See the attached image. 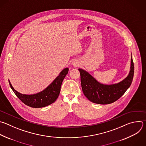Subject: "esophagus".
<instances>
[{
    "mask_svg": "<svg viewBox=\"0 0 146 146\" xmlns=\"http://www.w3.org/2000/svg\"><path fill=\"white\" fill-rule=\"evenodd\" d=\"M73 65H74V66H77V63H76V62L73 63Z\"/></svg>",
    "mask_w": 146,
    "mask_h": 146,
    "instance_id": "1",
    "label": "esophagus"
}]
</instances>
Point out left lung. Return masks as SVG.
I'll list each match as a JSON object with an SVG mask.
<instances>
[{
  "instance_id": "8db88e82",
  "label": "left lung",
  "mask_w": 146,
  "mask_h": 146,
  "mask_svg": "<svg viewBox=\"0 0 146 146\" xmlns=\"http://www.w3.org/2000/svg\"><path fill=\"white\" fill-rule=\"evenodd\" d=\"M78 70L82 89L86 98L96 104H109L120 99L130 86L133 77L134 65L131 57L128 76L122 81L112 85L100 84L87 72L81 69Z\"/></svg>"
}]
</instances>
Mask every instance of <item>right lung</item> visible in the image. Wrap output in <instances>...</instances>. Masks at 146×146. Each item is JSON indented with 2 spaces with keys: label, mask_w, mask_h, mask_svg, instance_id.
I'll return each instance as SVG.
<instances>
[{
  "label": "right lung",
  "mask_w": 146,
  "mask_h": 146,
  "mask_svg": "<svg viewBox=\"0 0 146 146\" xmlns=\"http://www.w3.org/2000/svg\"><path fill=\"white\" fill-rule=\"evenodd\" d=\"M69 69L65 68L59 76L43 91L34 94H23L15 90L9 81L10 86L15 95L25 104L32 108H42L53 103L58 98L62 81L68 73Z\"/></svg>",
  "instance_id": "add662e5"
}]
</instances>
